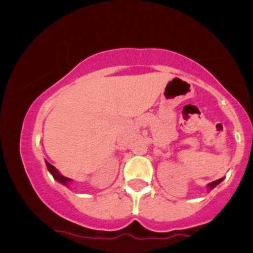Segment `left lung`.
Here are the masks:
<instances>
[{
    "label": "left lung",
    "mask_w": 253,
    "mask_h": 253,
    "mask_svg": "<svg viewBox=\"0 0 253 253\" xmlns=\"http://www.w3.org/2000/svg\"><path fill=\"white\" fill-rule=\"evenodd\" d=\"M223 179H224V178L222 177V178H219V179H216V181H214V182H212V183H210V184L207 185V188H209L210 190H213L214 188H215V186H216L217 184H220V183L222 182Z\"/></svg>",
    "instance_id": "obj_1"
}]
</instances>
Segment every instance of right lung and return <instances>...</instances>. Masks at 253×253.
Segmentation results:
<instances>
[{
	"mask_svg": "<svg viewBox=\"0 0 253 253\" xmlns=\"http://www.w3.org/2000/svg\"><path fill=\"white\" fill-rule=\"evenodd\" d=\"M46 166H47V168H48V171H49L50 174L53 175V177H54L55 179H56L57 182L62 183V184L65 185V186H68V188H69V185H70V183L72 182V179H71V178L65 177V176L62 175L61 172L58 171L57 169L55 168L53 165H50L49 162H48V161H46Z\"/></svg>",
	"mask_w": 253,
	"mask_h": 253,
	"instance_id": "add662e5",
	"label": "right lung"
}]
</instances>
